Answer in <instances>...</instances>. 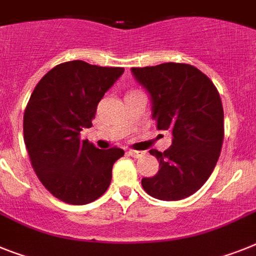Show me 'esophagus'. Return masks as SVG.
<instances>
[{
	"instance_id": "esophagus-1",
	"label": "esophagus",
	"mask_w": 256,
	"mask_h": 256,
	"mask_svg": "<svg viewBox=\"0 0 256 256\" xmlns=\"http://www.w3.org/2000/svg\"><path fill=\"white\" fill-rule=\"evenodd\" d=\"M126 154H128V156H132V158H140L142 154H143V152L134 151V150H128V151H126Z\"/></svg>"
}]
</instances>
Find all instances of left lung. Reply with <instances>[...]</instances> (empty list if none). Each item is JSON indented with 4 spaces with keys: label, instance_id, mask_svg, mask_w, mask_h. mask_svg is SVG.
<instances>
[{
    "label": "left lung",
    "instance_id": "1",
    "mask_svg": "<svg viewBox=\"0 0 256 256\" xmlns=\"http://www.w3.org/2000/svg\"><path fill=\"white\" fill-rule=\"evenodd\" d=\"M132 72L150 95L158 130L172 132L166 151H150L158 158V172L143 178L142 186L160 200H181L206 184L220 156L224 139L220 95L207 75L186 64L132 68Z\"/></svg>",
    "mask_w": 256,
    "mask_h": 256
}]
</instances>
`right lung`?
<instances>
[{
  "label": "right lung",
  "instance_id": "add662e5",
  "mask_svg": "<svg viewBox=\"0 0 256 256\" xmlns=\"http://www.w3.org/2000/svg\"><path fill=\"white\" fill-rule=\"evenodd\" d=\"M124 72L75 60L52 68L32 92L23 117L26 147L38 180L60 200L87 204L108 190L124 150H98L80 132L91 128L98 102Z\"/></svg>",
  "mask_w": 256,
  "mask_h": 256
}]
</instances>
